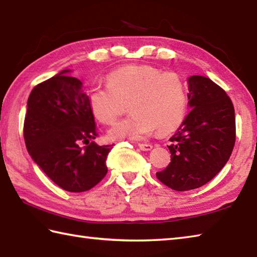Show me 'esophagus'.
<instances>
[{
  "label": "esophagus",
  "instance_id": "1",
  "mask_svg": "<svg viewBox=\"0 0 257 257\" xmlns=\"http://www.w3.org/2000/svg\"><path fill=\"white\" fill-rule=\"evenodd\" d=\"M138 147H139V149L143 151H149L152 149V146L150 144H139Z\"/></svg>",
  "mask_w": 257,
  "mask_h": 257
}]
</instances>
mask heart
<instances>
[{"instance_id":"obj_1","label":"heart","mask_w":257,"mask_h":257,"mask_svg":"<svg viewBox=\"0 0 257 257\" xmlns=\"http://www.w3.org/2000/svg\"><path fill=\"white\" fill-rule=\"evenodd\" d=\"M88 101L95 118L110 125L127 110L132 114L109 130L111 139L140 140L155 129L160 135L176 130L188 110V87L174 72L150 65H128L106 76V86H94Z\"/></svg>"}]
</instances>
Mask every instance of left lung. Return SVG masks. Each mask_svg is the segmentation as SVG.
<instances>
[{
  "instance_id": "left-lung-1",
  "label": "left lung",
  "mask_w": 257,
  "mask_h": 257,
  "mask_svg": "<svg viewBox=\"0 0 257 257\" xmlns=\"http://www.w3.org/2000/svg\"><path fill=\"white\" fill-rule=\"evenodd\" d=\"M192 108L170 138L171 162L156 176L176 191L204 185L225 166L235 145V113L231 98L210 78H189Z\"/></svg>"
}]
</instances>
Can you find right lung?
Listing matches in <instances>:
<instances>
[{"label": "right lung", "instance_id": "obj_1", "mask_svg": "<svg viewBox=\"0 0 257 257\" xmlns=\"http://www.w3.org/2000/svg\"><path fill=\"white\" fill-rule=\"evenodd\" d=\"M63 70L36 85L27 100V151L52 181L68 192H84L105 178L113 145L98 146V133L81 81Z\"/></svg>", "mask_w": 257, "mask_h": 257}]
</instances>
